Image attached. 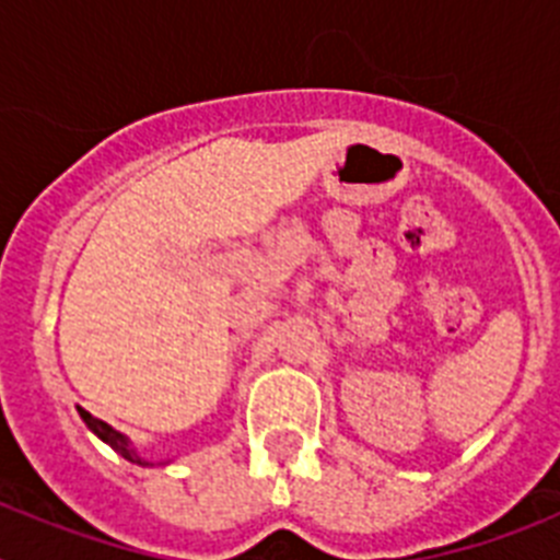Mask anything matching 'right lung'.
<instances>
[{"label":"right lung","instance_id":"obj_1","mask_svg":"<svg viewBox=\"0 0 560 560\" xmlns=\"http://www.w3.org/2000/svg\"><path fill=\"white\" fill-rule=\"evenodd\" d=\"M78 412H81L83 423H86V427L92 429V432H95L97 438L103 440V443H108V446H112L114 452L120 454V457H126L128 463H137V465H151V463H148L145 457H140V454H137V448H131V446H128V440L122 438V434L117 432V429H112V427H108V423H103L101 418H92V415H89L86 409H78Z\"/></svg>","mask_w":560,"mask_h":560}]
</instances>
